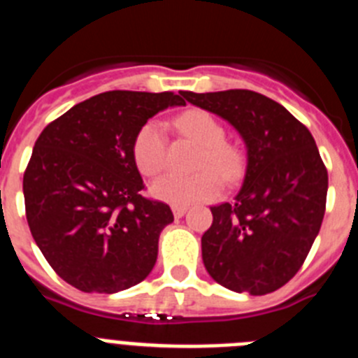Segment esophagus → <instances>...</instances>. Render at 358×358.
Returning a JSON list of instances; mask_svg holds the SVG:
<instances>
[{
    "label": "esophagus",
    "instance_id": "34e87169",
    "mask_svg": "<svg viewBox=\"0 0 358 358\" xmlns=\"http://www.w3.org/2000/svg\"><path fill=\"white\" fill-rule=\"evenodd\" d=\"M186 210H188L186 206H172V213L176 218H181L186 213Z\"/></svg>",
    "mask_w": 358,
    "mask_h": 358
}]
</instances>
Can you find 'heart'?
I'll return each mask as SVG.
<instances>
[{"label": "heart", "instance_id": "obj_1", "mask_svg": "<svg viewBox=\"0 0 358 358\" xmlns=\"http://www.w3.org/2000/svg\"><path fill=\"white\" fill-rule=\"evenodd\" d=\"M177 131L201 147L192 176L159 177L152 185L154 197L173 206L215 199L220 192V180L235 181L242 170V156L233 145L226 143V129L213 115L202 109H189L176 118ZM132 157L143 176L154 177L166 164V132L156 120L143 123L132 141ZM219 176H217L216 173Z\"/></svg>", "mask_w": 358, "mask_h": 358}]
</instances>
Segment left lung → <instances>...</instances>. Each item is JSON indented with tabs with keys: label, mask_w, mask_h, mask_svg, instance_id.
Returning a JSON list of instances; mask_svg holds the SVG:
<instances>
[{
	"label": "left lung",
	"mask_w": 358,
	"mask_h": 358,
	"mask_svg": "<svg viewBox=\"0 0 358 358\" xmlns=\"http://www.w3.org/2000/svg\"><path fill=\"white\" fill-rule=\"evenodd\" d=\"M189 103L229 122L248 148L235 201L211 208L202 262L217 283L264 296L301 268L327 208L328 172L308 129L271 98L249 90L182 91Z\"/></svg>",
	"instance_id": "8db88e82"
}]
</instances>
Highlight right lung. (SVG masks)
<instances>
[{
  "mask_svg": "<svg viewBox=\"0 0 358 358\" xmlns=\"http://www.w3.org/2000/svg\"><path fill=\"white\" fill-rule=\"evenodd\" d=\"M179 94L107 91L48 123L23 177L31 236L46 262L82 292L115 294L138 285L157 260L173 222L169 204L141 195L132 141L148 118Z\"/></svg>",
  "mask_w": 358,
  "mask_h": 358,
  "instance_id": "1",
  "label": "right lung"
}]
</instances>
